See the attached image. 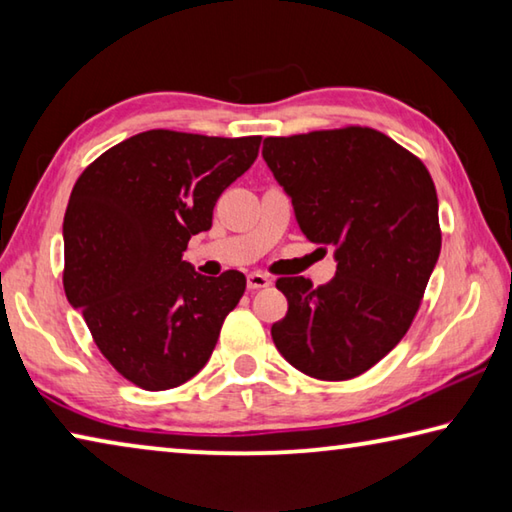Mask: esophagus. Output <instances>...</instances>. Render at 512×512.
Listing matches in <instances>:
<instances>
[{"mask_svg":"<svg viewBox=\"0 0 512 512\" xmlns=\"http://www.w3.org/2000/svg\"><path fill=\"white\" fill-rule=\"evenodd\" d=\"M246 282H248V289H253V291H255V289H266L268 284H271V280H268V277H266L264 273H257V271L250 273Z\"/></svg>","mask_w":512,"mask_h":512,"instance_id":"obj_1","label":"esophagus"}]
</instances>
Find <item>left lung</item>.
Wrapping results in <instances>:
<instances>
[{
	"label": "left lung",
	"instance_id": "left-lung-1",
	"mask_svg": "<svg viewBox=\"0 0 512 512\" xmlns=\"http://www.w3.org/2000/svg\"><path fill=\"white\" fill-rule=\"evenodd\" d=\"M264 162L291 198L302 235L334 248L332 282L280 277L287 316L275 348L309 377L352 379L406 329L440 255L438 196L424 164L384 133L350 126L266 137Z\"/></svg>",
	"mask_w": 512,
	"mask_h": 512
}]
</instances>
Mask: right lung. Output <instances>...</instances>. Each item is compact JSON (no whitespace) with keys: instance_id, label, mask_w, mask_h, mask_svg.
<instances>
[{"instance_id":"obj_1","label":"right lung","mask_w":512,"mask_h":512,"mask_svg":"<svg viewBox=\"0 0 512 512\" xmlns=\"http://www.w3.org/2000/svg\"><path fill=\"white\" fill-rule=\"evenodd\" d=\"M259 142L146 131L76 180L63 221L67 300L103 357L146 391L192 379L244 296V273L205 277L183 253L212 228L216 198L250 169Z\"/></svg>"}]
</instances>
